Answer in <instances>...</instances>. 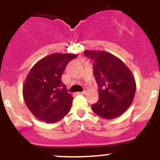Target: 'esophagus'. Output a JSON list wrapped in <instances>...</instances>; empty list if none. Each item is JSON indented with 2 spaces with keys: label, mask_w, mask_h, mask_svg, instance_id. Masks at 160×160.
Segmentation results:
<instances>
[{
  "label": "esophagus",
  "mask_w": 160,
  "mask_h": 160,
  "mask_svg": "<svg viewBox=\"0 0 160 160\" xmlns=\"http://www.w3.org/2000/svg\"><path fill=\"white\" fill-rule=\"evenodd\" d=\"M85 93H86V91H85V90H83V91H81V92H77V93H78V94H84Z\"/></svg>",
  "instance_id": "34e87169"
}]
</instances>
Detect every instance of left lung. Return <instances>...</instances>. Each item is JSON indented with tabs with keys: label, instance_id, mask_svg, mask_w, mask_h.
<instances>
[{
	"label": "left lung",
	"instance_id": "1",
	"mask_svg": "<svg viewBox=\"0 0 160 160\" xmlns=\"http://www.w3.org/2000/svg\"><path fill=\"white\" fill-rule=\"evenodd\" d=\"M93 60V75L98 85V102L91 108L97 115L114 119L127 111L133 101L136 83L128 67L114 55L104 51L85 50Z\"/></svg>",
	"mask_w": 160,
	"mask_h": 160
}]
</instances>
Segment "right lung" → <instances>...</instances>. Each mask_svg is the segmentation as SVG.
<instances>
[{"label": "right lung", "mask_w": 160, "mask_h": 160, "mask_svg": "<svg viewBox=\"0 0 160 160\" xmlns=\"http://www.w3.org/2000/svg\"><path fill=\"white\" fill-rule=\"evenodd\" d=\"M77 56L53 53L31 69L23 85V98L35 118L46 123H56L70 111L73 98L61 78L68 62Z\"/></svg>", "instance_id": "add662e5"}]
</instances>
